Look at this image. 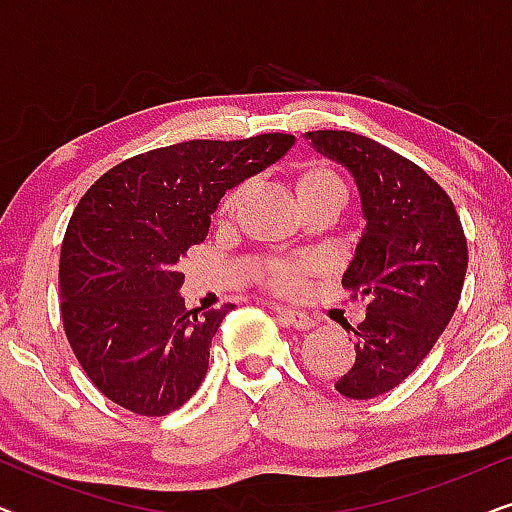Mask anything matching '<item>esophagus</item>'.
<instances>
[{
	"mask_svg": "<svg viewBox=\"0 0 512 512\" xmlns=\"http://www.w3.org/2000/svg\"><path fill=\"white\" fill-rule=\"evenodd\" d=\"M275 312L279 314V319L284 321V324H289L293 328H300V331H310L314 326V321L310 314L305 312H298V310H286V307H275Z\"/></svg>",
	"mask_w": 512,
	"mask_h": 512,
	"instance_id": "esophagus-1",
	"label": "esophagus"
}]
</instances>
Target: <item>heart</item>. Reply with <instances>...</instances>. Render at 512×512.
<instances>
[{
    "label": "heart",
    "instance_id": "b5f03b06",
    "mask_svg": "<svg viewBox=\"0 0 512 512\" xmlns=\"http://www.w3.org/2000/svg\"><path fill=\"white\" fill-rule=\"evenodd\" d=\"M296 181V193L300 202H307L312 198H321V195H345V186L342 179L335 174L331 167L324 163H303L296 167L293 174ZM247 191V186L237 184L223 195L216 209V216L221 221L233 219L240 205L242 195ZM324 270V263L319 258H298V261H284V258H268L256 268V277L263 286H268L270 291L282 293V296H296L298 291H303L305 279L312 275H319Z\"/></svg>",
    "mask_w": 512,
    "mask_h": 512
}]
</instances>
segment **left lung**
<instances>
[{"mask_svg": "<svg viewBox=\"0 0 512 512\" xmlns=\"http://www.w3.org/2000/svg\"><path fill=\"white\" fill-rule=\"evenodd\" d=\"M359 186L366 228L342 286L366 303L342 396L387 394L426 359L461 298L468 249L450 195L401 153L347 130L307 132Z\"/></svg>", "mask_w": 512, "mask_h": 512, "instance_id": "1", "label": "left lung"}]
</instances>
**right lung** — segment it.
<instances>
[{
	"mask_svg": "<svg viewBox=\"0 0 512 512\" xmlns=\"http://www.w3.org/2000/svg\"><path fill=\"white\" fill-rule=\"evenodd\" d=\"M286 132L191 139L132 156L88 188L60 251V314L69 347L109 401L163 417L195 394L209 345L233 305L186 310L179 258L205 242L226 191L275 163Z\"/></svg>",
	"mask_w": 512,
	"mask_h": 512,
	"instance_id": "1",
	"label": "right lung"
}]
</instances>
